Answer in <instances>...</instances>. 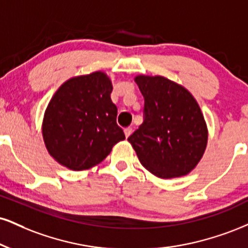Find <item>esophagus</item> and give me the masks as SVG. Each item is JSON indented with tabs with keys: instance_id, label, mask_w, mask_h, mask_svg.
Returning a JSON list of instances; mask_svg holds the SVG:
<instances>
[{
	"instance_id": "34e87169",
	"label": "esophagus",
	"mask_w": 248,
	"mask_h": 248,
	"mask_svg": "<svg viewBox=\"0 0 248 248\" xmlns=\"http://www.w3.org/2000/svg\"><path fill=\"white\" fill-rule=\"evenodd\" d=\"M124 135H126V137H129L130 135H132L133 129L130 127H128V128H126V129L124 130Z\"/></svg>"
}]
</instances>
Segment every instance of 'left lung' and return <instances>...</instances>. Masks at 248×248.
<instances>
[{"label": "left lung", "mask_w": 248, "mask_h": 248, "mask_svg": "<svg viewBox=\"0 0 248 248\" xmlns=\"http://www.w3.org/2000/svg\"><path fill=\"white\" fill-rule=\"evenodd\" d=\"M144 97V121L128 142L149 172L171 179L188 174L207 148L208 128L198 101L164 76L137 75Z\"/></svg>", "instance_id": "1"}]
</instances>
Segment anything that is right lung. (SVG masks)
<instances>
[{
    "label": "right lung",
    "instance_id": "obj_1",
    "mask_svg": "<svg viewBox=\"0 0 248 248\" xmlns=\"http://www.w3.org/2000/svg\"><path fill=\"white\" fill-rule=\"evenodd\" d=\"M113 85L104 71L71 77L53 94L44 114L43 139L48 154L73 171L93 168L126 139L116 124Z\"/></svg>",
    "mask_w": 248,
    "mask_h": 248
}]
</instances>
